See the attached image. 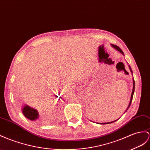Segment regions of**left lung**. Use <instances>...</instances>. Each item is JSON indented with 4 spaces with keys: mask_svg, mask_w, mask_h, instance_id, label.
I'll list each match as a JSON object with an SVG mask.
<instances>
[{
    "mask_svg": "<svg viewBox=\"0 0 150 150\" xmlns=\"http://www.w3.org/2000/svg\"><path fill=\"white\" fill-rule=\"evenodd\" d=\"M111 45H112L113 48H115V49L117 50L118 51L120 52L121 54H122L124 56V52H123V51H122V49H121L120 47H118L117 45H113V44H111ZM129 69H130V71H131L132 74H133V73H132V69H131V68H130V67L129 66ZM132 75H133V74H132ZM134 90H135V82H134V79H133V88H132V93H131V96H130V102H129V106H128V107H127V109L126 110V111H125V113L127 112V110L129 109V106H130V104H131V102H132V98H133L134 93ZM117 120H118V119H117ZM117 120H114V121H113V122H107V123H103V124H111V123L115 122V121H117Z\"/></svg>",
    "mask_w": 150,
    "mask_h": 150,
    "instance_id": "1",
    "label": "left lung"
}]
</instances>
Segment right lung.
Wrapping results in <instances>:
<instances>
[{
    "label": "right lung",
    "mask_w": 150,
    "mask_h": 150,
    "mask_svg": "<svg viewBox=\"0 0 150 150\" xmlns=\"http://www.w3.org/2000/svg\"><path fill=\"white\" fill-rule=\"evenodd\" d=\"M21 111L24 116L30 120L36 122H42L39 118V114L36 109L33 108L27 105H25L23 106Z\"/></svg>",
    "instance_id": "right-lung-1"
}]
</instances>
